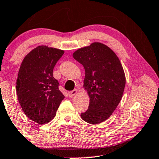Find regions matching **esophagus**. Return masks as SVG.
Returning <instances> with one entry per match:
<instances>
[{
    "label": "esophagus",
    "mask_w": 159,
    "mask_h": 159,
    "mask_svg": "<svg viewBox=\"0 0 159 159\" xmlns=\"http://www.w3.org/2000/svg\"><path fill=\"white\" fill-rule=\"evenodd\" d=\"M77 92H78V90H77L76 89H74V90L71 91H69V92H68V95H69V97H73V96H75V94H76Z\"/></svg>",
    "instance_id": "esophagus-1"
}]
</instances>
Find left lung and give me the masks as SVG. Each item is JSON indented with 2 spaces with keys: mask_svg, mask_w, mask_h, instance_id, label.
Returning a JSON list of instances; mask_svg holds the SVG:
<instances>
[{
  "mask_svg": "<svg viewBox=\"0 0 159 159\" xmlns=\"http://www.w3.org/2000/svg\"><path fill=\"white\" fill-rule=\"evenodd\" d=\"M73 57L85 69L84 87L90 98L89 109L80 117L88 123H101L110 117L123 94L126 80L121 62L100 42L79 49Z\"/></svg>",
  "mask_w": 159,
  "mask_h": 159,
  "instance_id": "left-lung-1",
  "label": "left lung"
}]
</instances>
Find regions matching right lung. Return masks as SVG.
<instances>
[{"instance_id": "right-lung-1", "label": "right lung", "mask_w": 159, "mask_h": 159, "mask_svg": "<svg viewBox=\"0 0 159 159\" xmlns=\"http://www.w3.org/2000/svg\"><path fill=\"white\" fill-rule=\"evenodd\" d=\"M64 51L38 46L24 58L16 80V93L22 110L30 120L42 125L55 117L65 97L53 69Z\"/></svg>"}]
</instances>
